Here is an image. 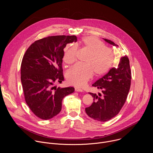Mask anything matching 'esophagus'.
Here are the masks:
<instances>
[{"mask_svg":"<svg viewBox=\"0 0 153 153\" xmlns=\"http://www.w3.org/2000/svg\"><path fill=\"white\" fill-rule=\"evenodd\" d=\"M75 91H77V92H83V90L82 89H80V88H75Z\"/></svg>","mask_w":153,"mask_h":153,"instance_id":"esophagus-1","label":"esophagus"}]
</instances>
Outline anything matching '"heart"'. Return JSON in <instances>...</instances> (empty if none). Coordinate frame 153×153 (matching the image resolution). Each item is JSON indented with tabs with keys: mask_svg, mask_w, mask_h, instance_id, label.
<instances>
[{
	"mask_svg": "<svg viewBox=\"0 0 153 153\" xmlns=\"http://www.w3.org/2000/svg\"><path fill=\"white\" fill-rule=\"evenodd\" d=\"M82 47L89 53L85 58L84 65L76 64L65 74L68 83L77 86H83L94 74L100 77L108 72L114 61L113 51L106 47L105 43L94 36H88L80 41ZM77 47L74 45L67 47L63 61L67 64L74 63L77 56Z\"/></svg>",
	"mask_w": 153,
	"mask_h": 153,
	"instance_id": "b5f03b06",
	"label": "heart"
}]
</instances>
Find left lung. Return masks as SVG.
<instances>
[{
  "mask_svg": "<svg viewBox=\"0 0 153 153\" xmlns=\"http://www.w3.org/2000/svg\"><path fill=\"white\" fill-rule=\"evenodd\" d=\"M106 42L115 47L117 44L106 39ZM131 74L129 61L126 56L121 57L117 68H113L107 74L92 85L102 93H89L93 97L92 105L85 108V112L91 118L106 122L115 117L123 106L129 91Z\"/></svg>",
  "mask_w": 153,
  "mask_h": 153,
  "instance_id": "obj_1",
  "label": "left lung"
}]
</instances>
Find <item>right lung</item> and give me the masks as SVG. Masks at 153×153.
Returning <instances> with one entry per match:
<instances>
[{
	"instance_id": "1",
	"label": "right lung",
	"mask_w": 153,
	"mask_h": 153,
	"mask_svg": "<svg viewBox=\"0 0 153 153\" xmlns=\"http://www.w3.org/2000/svg\"><path fill=\"white\" fill-rule=\"evenodd\" d=\"M77 42L76 36H50L35 41L26 51L21 64V82L27 104L43 120L50 119L62 110L63 99L74 91L73 87L53 86L64 80L63 49Z\"/></svg>"
}]
</instances>
